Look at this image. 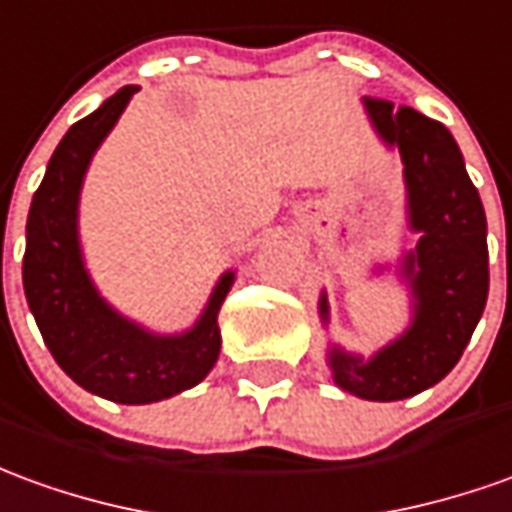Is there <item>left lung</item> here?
<instances>
[{
	"label": "left lung",
	"instance_id": "8db88e82",
	"mask_svg": "<svg viewBox=\"0 0 512 512\" xmlns=\"http://www.w3.org/2000/svg\"><path fill=\"white\" fill-rule=\"evenodd\" d=\"M366 110L405 163L410 227L421 232L416 252L405 257L416 316L399 341L366 363L330 349V366L343 391L396 402L441 382L471 341L488 302V224L463 155L441 121L377 96H366ZM321 316L327 318L324 296Z\"/></svg>",
	"mask_w": 512,
	"mask_h": 512
}]
</instances>
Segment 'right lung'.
<instances>
[{
    "label": "right lung",
    "instance_id": "add662e5",
    "mask_svg": "<svg viewBox=\"0 0 512 512\" xmlns=\"http://www.w3.org/2000/svg\"><path fill=\"white\" fill-rule=\"evenodd\" d=\"M138 88L127 85L57 144L32 196L24 249V293L57 366L85 391L121 405H149L194 388L216 366L221 349L219 310L235 274L227 271L194 330L152 335L121 318L96 293L82 266L77 202L96 146L119 121Z\"/></svg>",
    "mask_w": 512,
    "mask_h": 512
}]
</instances>
